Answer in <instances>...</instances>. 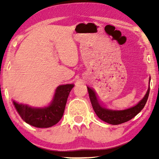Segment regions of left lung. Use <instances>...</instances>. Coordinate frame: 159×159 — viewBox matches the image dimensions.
<instances>
[{"instance_id": "1", "label": "left lung", "mask_w": 159, "mask_h": 159, "mask_svg": "<svg viewBox=\"0 0 159 159\" xmlns=\"http://www.w3.org/2000/svg\"><path fill=\"white\" fill-rule=\"evenodd\" d=\"M150 80L151 79L149 78V83ZM149 90L150 86L148 88L147 92L145 94L144 98L135 106L123 110H113L102 107L98 101L95 91L92 88L88 87L91 104L95 114L103 121L112 125H118L127 122L135 116L137 114H138L146 104L148 97H149Z\"/></svg>"}]
</instances>
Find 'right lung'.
<instances>
[{
    "mask_svg": "<svg viewBox=\"0 0 159 159\" xmlns=\"http://www.w3.org/2000/svg\"><path fill=\"white\" fill-rule=\"evenodd\" d=\"M74 84L58 86L49 106L37 108L13 101L18 114L28 124L36 128H50L57 124L64 114L67 98Z\"/></svg>",
    "mask_w": 159,
    "mask_h": 159,
    "instance_id": "obj_1",
    "label": "right lung"
}]
</instances>
